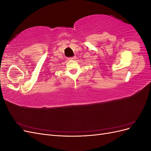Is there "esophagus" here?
Segmentation results:
<instances>
[{
  "mask_svg": "<svg viewBox=\"0 0 151 151\" xmlns=\"http://www.w3.org/2000/svg\"><path fill=\"white\" fill-rule=\"evenodd\" d=\"M68 60H76V56H74V57H70V58H68Z\"/></svg>",
  "mask_w": 151,
  "mask_h": 151,
  "instance_id": "1",
  "label": "esophagus"
}]
</instances>
